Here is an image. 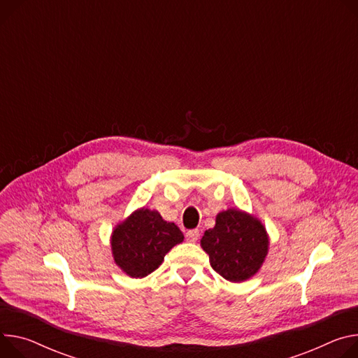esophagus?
I'll return each instance as SVG.
<instances>
[{
    "label": "esophagus",
    "mask_w": 358,
    "mask_h": 358,
    "mask_svg": "<svg viewBox=\"0 0 358 358\" xmlns=\"http://www.w3.org/2000/svg\"><path fill=\"white\" fill-rule=\"evenodd\" d=\"M199 237H200V231L199 230H189V231L185 233V238L189 243H196L199 240Z\"/></svg>",
    "instance_id": "esophagus-1"
}]
</instances>
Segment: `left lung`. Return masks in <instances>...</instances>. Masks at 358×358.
Returning a JSON list of instances; mask_svg holds the SVG:
<instances>
[{
	"label": "left lung",
	"instance_id": "obj_1",
	"mask_svg": "<svg viewBox=\"0 0 358 358\" xmlns=\"http://www.w3.org/2000/svg\"><path fill=\"white\" fill-rule=\"evenodd\" d=\"M268 244L262 221L236 208L218 213L214 229L207 230L201 238L214 271L233 282L245 281L259 270Z\"/></svg>",
	"mask_w": 358,
	"mask_h": 358
}]
</instances>
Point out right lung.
<instances>
[{
	"mask_svg": "<svg viewBox=\"0 0 358 358\" xmlns=\"http://www.w3.org/2000/svg\"><path fill=\"white\" fill-rule=\"evenodd\" d=\"M184 240L174 222L158 211L140 208L120 222L111 236L115 264L129 277L143 278L157 270L166 254Z\"/></svg>",
	"mask_w": 358,
	"mask_h": 358,
	"instance_id": "1",
	"label": "right lung"
}]
</instances>
